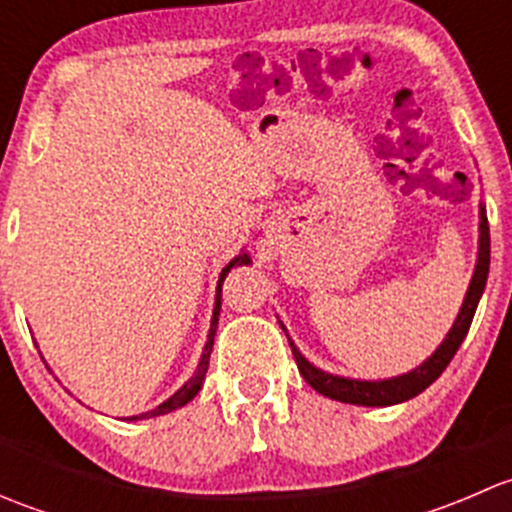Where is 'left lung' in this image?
Listing matches in <instances>:
<instances>
[{
	"label": "left lung",
	"mask_w": 512,
	"mask_h": 512,
	"mask_svg": "<svg viewBox=\"0 0 512 512\" xmlns=\"http://www.w3.org/2000/svg\"><path fill=\"white\" fill-rule=\"evenodd\" d=\"M478 260H476V272H473V280L468 285L466 299H463V307L458 312L456 322H453L451 332L446 334V339L441 342V347L436 349L421 366H416L414 371L401 376H391V379L381 381H361V379H347V376H334L327 371L317 369L314 364H309L299 349L294 347V342L289 339V347H292L294 361H297L299 374L304 376L309 386L314 391H319L322 396H329L334 401H342V404H354V406H394L401 401H409L414 396L421 394L423 389L433 384L438 376L443 374L448 364H451L453 354L458 352L461 342L466 339L468 329H471L473 314L480 302V294L485 289V280H488V267H490V227H488V215H485V205H480V225H478ZM285 329V324H282ZM287 332V329H285Z\"/></svg>",
	"instance_id": "obj_1"
}]
</instances>
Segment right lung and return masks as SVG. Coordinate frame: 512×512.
Listing matches in <instances>:
<instances>
[{"label": "right lung", "mask_w": 512, "mask_h": 512, "mask_svg": "<svg viewBox=\"0 0 512 512\" xmlns=\"http://www.w3.org/2000/svg\"><path fill=\"white\" fill-rule=\"evenodd\" d=\"M240 265H250V255L247 252H240V255L235 257V260H230L227 265L223 267V272H220V280H218V294H215V309H213V319H210V332H208V342H205V349H203V356H200V364L198 369H195V374L190 376L188 381H185L183 386H180L178 391H175L173 396H170L168 401H163V404L156 406L153 411H146V414L141 416H128V421H138V418H153V416H163V414H170V411L180 409V406H185L188 401H193L195 396H198L200 386H203L205 381V374H208V364H210V352H213V342H215V329H218V314H220V299H223V282L227 277V272L232 270V267H240Z\"/></svg>", "instance_id": "right-lung-1"}]
</instances>
